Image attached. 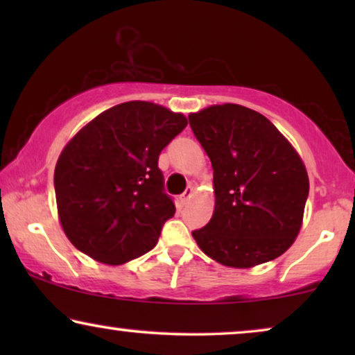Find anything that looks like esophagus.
I'll return each instance as SVG.
<instances>
[{"label":"esophagus","instance_id":"1","mask_svg":"<svg viewBox=\"0 0 355 355\" xmlns=\"http://www.w3.org/2000/svg\"><path fill=\"white\" fill-rule=\"evenodd\" d=\"M193 197V187L192 186H189L187 189H186V192L182 193L181 196V198H179V200H181V203L182 205H187L189 202H191V198Z\"/></svg>","mask_w":355,"mask_h":355}]
</instances>
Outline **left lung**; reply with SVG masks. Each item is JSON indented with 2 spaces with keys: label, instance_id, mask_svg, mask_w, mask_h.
I'll use <instances>...</instances> for the list:
<instances>
[{
  "label": "left lung",
  "instance_id": "obj_1",
  "mask_svg": "<svg viewBox=\"0 0 355 355\" xmlns=\"http://www.w3.org/2000/svg\"><path fill=\"white\" fill-rule=\"evenodd\" d=\"M189 123L213 168L215 210L192 232L218 263L254 268L283 255L299 236L309 196L305 164L288 139L257 111L211 105Z\"/></svg>",
  "mask_w": 355,
  "mask_h": 355
}]
</instances>
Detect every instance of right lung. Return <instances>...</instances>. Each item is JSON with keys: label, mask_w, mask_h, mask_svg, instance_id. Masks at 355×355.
<instances>
[{"label": "right lung", "mask_w": 355, "mask_h": 355, "mask_svg": "<svg viewBox=\"0 0 355 355\" xmlns=\"http://www.w3.org/2000/svg\"><path fill=\"white\" fill-rule=\"evenodd\" d=\"M187 125L182 113L125 101L87 123L55 168L58 218L71 244L105 265H123L157 245L176 211L163 192L162 150Z\"/></svg>", "instance_id": "1"}]
</instances>
